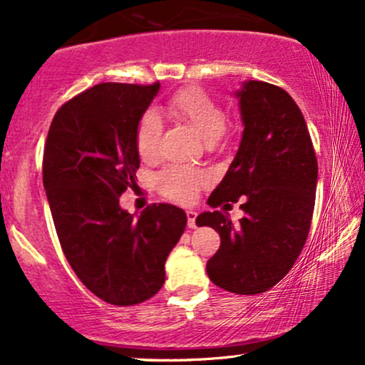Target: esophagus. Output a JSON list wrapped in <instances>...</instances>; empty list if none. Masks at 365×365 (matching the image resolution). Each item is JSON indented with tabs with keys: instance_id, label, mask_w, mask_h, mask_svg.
<instances>
[{
	"instance_id": "1",
	"label": "esophagus",
	"mask_w": 365,
	"mask_h": 365,
	"mask_svg": "<svg viewBox=\"0 0 365 365\" xmlns=\"http://www.w3.org/2000/svg\"><path fill=\"white\" fill-rule=\"evenodd\" d=\"M195 220H197V212L192 211V209H188V211H187V225H188V228H195Z\"/></svg>"
}]
</instances>
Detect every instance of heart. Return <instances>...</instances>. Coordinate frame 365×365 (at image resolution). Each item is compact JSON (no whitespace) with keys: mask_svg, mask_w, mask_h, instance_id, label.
<instances>
[{"mask_svg":"<svg viewBox=\"0 0 365 365\" xmlns=\"http://www.w3.org/2000/svg\"><path fill=\"white\" fill-rule=\"evenodd\" d=\"M166 110L173 118L185 123L206 144H215L221 139L226 127V115L221 104L206 91L199 87H185L170 98ZM163 133V121L154 110H145L137 121L135 149L140 159L153 163L159 158V140ZM206 177L199 171L170 166L158 177V187L163 195L177 202L190 200Z\"/></svg>","mask_w":365,"mask_h":365,"instance_id":"b5f03b06","label":"heart"}]
</instances>
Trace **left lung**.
Masks as SVG:
<instances>
[{
    "instance_id": "1",
    "label": "left lung",
    "mask_w": 365,
    "mask_h": 365,
    "mask_svg": "<svg viewBox=\"0 0 365 365\" xmlns=\"http://www.w3.org/2000/svg\"><path fill=\"white\" fill-rule=\"evenodd\" d=\"M240 106V145L207 204L232 207L242 199L240 225L221 211L197 216L221 237L207 261L212 283L237 295L267 292L282 282L302 252L311 228L317 159L302 111L282 87L244 82L235 92Z\"/></svg>"
}]
</instances>
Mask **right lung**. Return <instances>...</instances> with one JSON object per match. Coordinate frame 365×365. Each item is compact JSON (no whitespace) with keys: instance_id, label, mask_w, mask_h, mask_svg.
Returning a JSON list of instances; mask_svg holds the SVG:
<instances>
[{"instance_id":"right-lung-1","label":"right lung","mask_w":365,"mask_h":365,"mask_svg":"<svg viewBox=\"0 0 365 365\" xmlns=\"http://www.w3.org/2000/svg\"><path fill=\"white\" fill-rule=\"evenodd\" d=\"M159 91L98 83L56 111L44 145L43 183L58 238L75 274L96 297L135 305L165 283V262L187 215L153 204L139 217L120 207L140 166L135 128Z\"/></svg>"}]
</instances>
